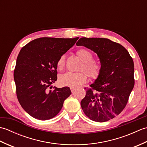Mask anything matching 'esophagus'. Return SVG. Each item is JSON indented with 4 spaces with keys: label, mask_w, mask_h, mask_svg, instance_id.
<instances>
[{
    "label": "esophagus",
    "mask_w": 147,
    "mask_h": 147,
    "mask_svg": "<svg viewBox=\"0 0 147 147\" xmlns=\"http://www.w3.org/2000/svg\"><path fill=\"white\" fill-rule=\"evenodd\" d=\"M70 89H71V92H72V93H73L74 92V90H75V88H74V87H70Z\"/></svg>",
    "instance_id": "34e87169"
}]
</instances>
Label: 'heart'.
Here are the masks:
<instances>
[{"label":"heart","instance_id":"b5f03b06","mask_svg":"<svg viewBox=\"0 0 147 147\" xmlns=\"http://www.w3.org/2000/svg\"><path fill=\"white\" fill-rule=\"evenodd\" d=\"M76 55L83 63L80 67L81 71H84L90 78L95 79L98 76L100 67L97 62L92 60V53L86 49L78 50ZM65 65V56L62 55L59 59L57 65L59 69H62ZM87 76L83 72L72 73L67 72L64 74L60 78V82L63 85L71 87L80 86L86 82Z\"/></svg>","mask_w":147,"mask_h":147}]
</instances>
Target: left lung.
I'll return each instance as SVG.
<instances>
[{
	"mask_svg": "<svg viewBox=\"0 0 147 147\" xmlns=\"http://www.w3.org/2000/svg\"><path fill=\"white\" fill-rule=\"evenodd\" d=\"M76 45L96 53L101 65L91 88H85L86 95L81 107L93 121L112 119L126 107L135 85L133 59L123 46L107 38L83 37Z\"/></svg>",
	"mask_w": 147,
	"mask_h": 147,
	"instance_id": "obj_1",
	"label": "left lung"
}]
</instances>
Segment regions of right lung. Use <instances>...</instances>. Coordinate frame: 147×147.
Returning a JSON list of instances; mask_svg holds the SVG:
<instances>
[{"label": "right lung", "instance_id": "add662e5", "mask_svg": "<svg viewBox=\"0 0 147 147\" xmlns=\"http://www.w3.org/2000/svg\"><path fill=\"white\" fill-rule=\"evenodd\" d=\"M39 38L21 49L16 60L14 79L21 107L39 120L54 117L71 94L69 87L52 88L57 79V63L61 56L78 40ZM55 87V86H54Z\"/></svg>", "mask_w": 147, "mask_h": 147}]
</instances>
